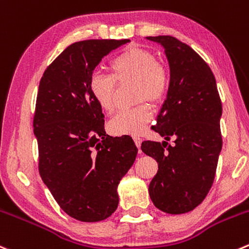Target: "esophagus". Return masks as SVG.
<instances>
[{"instance_id":"34e87169","label":"esophagus","mask_w":249,"mask_h":249,"mask_svg":"<svg viewBox=\"0 0 249 249\" xmlns=\"http://www.w3.org/2000/svg\"><path fill=\"white\" fill-rule=\"evenodd\" d=\"M134 141H135V144H136L137 148L140 149V147H141V143H142V140L140 139V137H134Z\"/></svg>"}]
</instances>
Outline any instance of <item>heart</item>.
<instances>
[{
	"mask_svg": "<svg viewBox=\"0 0 249 249\" xmlns=\"http://www.w3.org/2000/svg\"><path fill=\"white\" fill-rule=\"evenodd\" d=\"M110 75L93 74L89 81V90L93 101L106 113L112 112L115 83H136V101H148L158 105L169 90V71L159 63L156 54L143 48L132 47L118 54L109 63ZM152 119L148 105L143 103L131 109L120 110L108 123L113 135L140 136Z\"/></svg>",
	"mask_w": 249,
	"mask_h": 249,
	"instance_id": "1",
	"label": "heart"
}]
</instances>
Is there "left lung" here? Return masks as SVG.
I'll return each instance as SVG.
<instances>
[{
	"label": "left lung",
	"instance_id": "left-lung-1",
	"mask_svg": "<svg viewBox=\"0 0 249 249\" xmlns=\"http://www.w3.org/2000/svg\"><path fill=\"white\" fill-rule=\"evenodd\" d=\"M146 38L163 46L170 68L166 100L153 126L165 141L141 146L158 163L149 197L164 213L183 214L199 206L213 185L223 146V107L213 71L198 53L173 36ZM170 138L174 146L166 142Z\"/></svg>",
	"mask_w": 249,
	"mask_h": 249
}]
</instances>
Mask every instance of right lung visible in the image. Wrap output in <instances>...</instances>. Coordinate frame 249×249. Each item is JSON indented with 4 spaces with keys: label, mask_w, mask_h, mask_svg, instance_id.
<instances>
[{
    "label": "right lung",
    "mask_w": 249,
    "mask_h": 249,
    "mask_svg": "<svg viewBox=\"0 0 249 249\" xmlns=\"http://www.w3.org/2000/svg\"><path fill=\"white\" fill-rule=\"evenodd\" d=\"M127 42L71 43L47 67L38 85L33 125L41 178L60 208L85 223L114 213L119 181L137 154L130 136L106 134L105 115L89 90L102 58Z\"/></svg>",
    "instance_id": "obj_1"
}]
</instances>
